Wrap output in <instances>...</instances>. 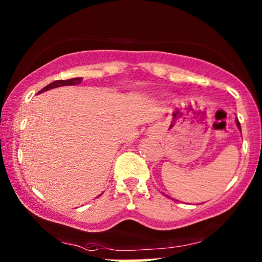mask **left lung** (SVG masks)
Returning <instances> with one entry per match:
<instances>
[{"instance_id": "1", "label": "left lung", "mask_w": 262, "mask_h": 262, "mask_svg": "<svg viewBox=\"0 0 262 262\" xmlns=\"http://www.w3.org/2000/svg\"><path fill=\"white\" fill-rule=\"evenodd\" d=\"M235 124H237V127L241 130V124H239V120H238V119H235Z\"/></svg>"}]
</instances>
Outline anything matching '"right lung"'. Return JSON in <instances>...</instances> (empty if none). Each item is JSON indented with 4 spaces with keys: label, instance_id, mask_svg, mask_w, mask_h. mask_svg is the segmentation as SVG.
I'll use <instances>...</instances> for the list:
<instances>
[{
    "label": "right lung",
    "instance_id": "1",
    "mask_svg": "<svg viewBox=\"0 0 262 262\" xmlns=\"http://www.w3.org/2000/svg\"><path fill=\"white\" fill-rule=\"evenodd\" d=\"M81 77H74V79H69V80H57V81H53L50 85H47L46 87L38 91V93H42L45 91H48V90L56 89V87H60V86H73V85H77V83L81 82Z\"/></svg>",
    "mask_w": 262,
    "mask_h": 262
}]
</instances>
